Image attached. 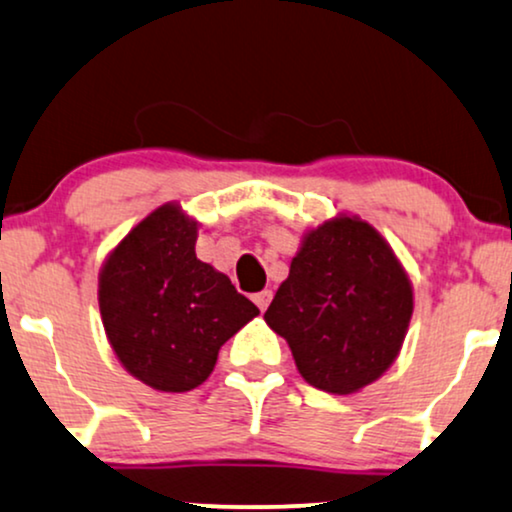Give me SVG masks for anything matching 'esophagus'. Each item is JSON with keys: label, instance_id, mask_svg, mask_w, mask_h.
I'll return each mask as SVG.
<instances>
[{"label": "esophagus", "instance_id": "obj_1", "mask_svg": "<svg viewBox=\"0 0 512 512\" xmlns=\"http://www.w3.org/2000/svg\"><path fill=\"white\" fill-rule=\"evenodd\" d=\"M269 302H271V290H262V293L255 295V304L260 307V312H264V309L269 307Z\"/></svg>", "mask_w": 512, "mask_h": 512}]
</instances>
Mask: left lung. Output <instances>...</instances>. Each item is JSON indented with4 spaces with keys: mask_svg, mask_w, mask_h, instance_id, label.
Masks as SVG:
<instances>
[{
    "mask_svg": "<svg viewBox=\"0 0 512 512\" xmlns=\"http://www.w3.org/2000/svg\"><path fill=\"white\" fill-rule=\"evenodd\" d=\"M413 286L390 243L357 215L309 229L264 312L316 390L354 394L399 357Z\"/></svg>",
    "mask_w": 512,
    "mask_h": 512,
    "instance_id": "8db88e82",
    "label": "left lung"
}]
</instances>
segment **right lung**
<instances>
[{
    "instance_id": "1",
    "label": "right lung",
    "mask_w": 512,
    "mask_h": 512,
    "mask_svg": "<svg viewBox=\"0 0 512 512\" xmlns=\"http://www.w3.org/2000/svg\"><path fill=\"white\" fill-rule=\"evenodd\" d=\"M198 222L179 203L141 219L99 271V309L115 357L158 392H189L260 309L196 257Z\"/></svg>"
}]
</instances>
